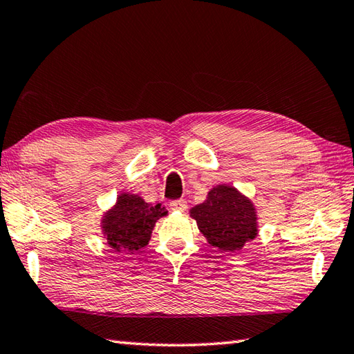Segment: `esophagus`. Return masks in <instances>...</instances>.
<instances>
[{"label": "esophagus", "mask_w": 354, "mask_h": 354, "mask_svg": "<svg viewBox=\"0 0 354 354\" xmlns=\"http://www.w3.org/2000/svg\"><path fill=\"white\" fill-rule=\"evenodd\" d=\"M170 209L178 210V212H184L187 209V203L184 199H175L170 203Z\"/></svg>", "instance_id": "34e87169"}]
</instances>
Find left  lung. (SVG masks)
<instances>
[{"label": "left lung", "instance_id": "left-lung-1", "mask_svg": "<svg viewBox=\"0 0 354 354\" xmlns=\"http://www.w3.org/2000/svg\"><path fill=\"white\" fill-rule=\"evenodd\" d=\"M190 216L207 242L223 252H238L258 236L256 207L233 185L213 187L203 204L190 209Z\"/></svg>", "mask_w": 354, "mask_h": 354}]
</instances>
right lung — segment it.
<instances>
[{
	"label": "right lung",
	"mask_w": 354,
	"mask_h": 354,
	"mask_svg": "<svg viewBox=\"0 0 354 354\" xmlns=\"http://www.w3.org/2000/svg\"><path fill=\"white\" fill-rule=\"evenodd\" d=\"M167 216L161 204L151 205L133 193H121L101 218V230L113 252L133 253L149 244L159 218Z\"/></svg>",
	"instance_id": "obj_1"
}]
</instances>
